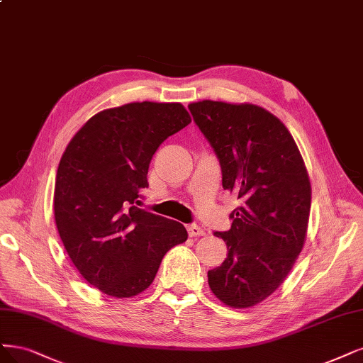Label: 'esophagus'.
Returning <instances> with one entry per match:
<instances>
[{"label": "esophagus", "mask_w": 363, "mask_h": 363, "mask_svg": "<svg viewBox=\"0 0 363 363\" xmlns=\"http://www.w3.org/2000/svg\"><path fill=\"white\" fill-rule=\"evenodd\" d=\"M187 233H189L191 237H199V235H204V230L201 227H198V225L192 223V225H187Z\"/></svg>", "instance_id": "34e87169"}]
</instances>
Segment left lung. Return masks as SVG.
Listing matches in <instances>:
<instances>
[{
  "label": "left lung",
  "mask_w": 363,
  "mask_h": 363,
  "mask_svg": "<svg viewBox=\"0 0 363 363\" xmlns=\"http://www.w3.org/2000/svg\"><path fill=\"white\" fill-rule=\"evenodd\" d=\"M189 111L219 159L223 189L242 203L230 215L231 228L215 233L228 254L208 270L210 290L231 308H251L277 291L303 249L311 210L305 162L289 129L264 108L203 101Z\"/></svg>",
  "instance_id": "left-lung-1"
}]
</instances>
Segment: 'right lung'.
I'll list each match as a JSON object with an SVG mask.
<instances>
[{
  "mask_svg": "<svg viewBox=\"0 0 363 363\" xmlns=\"http://www.w3.org/2000/svg\"><path fill=\"white\" fill-rule=\"evenodd\" d=\"M191 123L182 104L133 102L101 111L73 136L55 177L61 242L82 278L124 298L147 290L162 258L186 242L180 222L135 204L159 145Z\"/></svg>",
  "mask_w": 363,
  "mask_h": 363,
  "instance_id": "obj_1",
  "label": "right lung"
}]
</instances>
